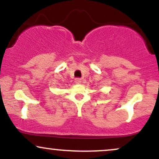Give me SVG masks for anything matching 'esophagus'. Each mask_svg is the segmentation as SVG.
<instances>
[{
	"label": "esophagus",
	"mask_w": 159,
	"mask_h": 159,
	"mask_svg": "<svg viewBox=\"0 0 159 159\" xmlns=\"http://www.w3.org/2000/svg\"><path fill=\"white\" fill-rule=\"evenodd\" d=\"M75 84H80L81 83V78H76V79L75 80Z\"/></svg>",
	"instance_id": "1"
}]
</instances>
